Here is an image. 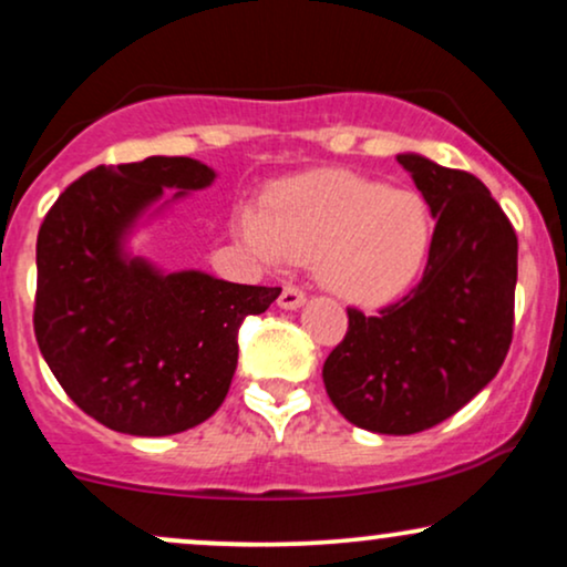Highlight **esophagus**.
<instances>
[{
  "instance_id": "1",
  "label": "esophagus",
  "mask_w": 567,
  "mask_h": 567,
  "mask_svg": "<svg viewBox=\"0 0 567 567\" xmlns=\"http://www.w3.org/2000/svg\"><path fill=\"white\" fill-rule=\"evenodd\" d=\"M277 303H279V309L296 311V309H301V306L306 303V292L301 288H296V285H285L282 292H279Z\"/></svg>"
}]
</instances>
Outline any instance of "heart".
Returning <instances> with one entry per match:
<instances>
[{"label":"heart","instance_id":"b5f03b06","mask_svg":"<svg viewBox=\"0 0 567 567\" xmlns=\"http://www.w3.org/2000/svg\"><path fill=\"white\" fill-rule=\"evenodd\" d=\"M235 229L266 264L317 261L327 288L359 306L404 296L433 245V221L420 195L338 168L279 184L269 208L245 203Z\"/></svg>","mask_w":567,"mask_h":567}]
</instances>
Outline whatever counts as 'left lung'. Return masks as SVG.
I'll use <instances>...</instances> for the list:
<instances>
[{
  "label": "left lung",
  "mask_w": 567,
  "mask_h": 567,
  "mask_svg": "<svg viewBox=\"0 0 567 567\" xmlns=\"http://www.w3.org/2000/svg\"><path fill=\"white\" fill-rule=\"evenodd\" d=\"M395 161L435 218L425 275L378 317L349 309L322 378L357 427L412 435L460 412L499 372L513 343L517 235L478 176L414 153Z\"/></svg>",
  "instance_id": "obj_1"
}]
</instances>
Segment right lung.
<instances>
[{
  "instance_id": "add662e5",
  "label": "right lung",
  "mask_w": 567,
  "mask_h": 567,
  "mask_svg": "<svg viewBox=\"0 0 567 567\" xmlns=\"http://www.w3.org/2000/svg\"><path fill=\"white\" fill-rule=\"evenodd\" d=\"M214 168L153 155L97 166L54 200L37 240L33 332L73 404L128 435H174L227 399L237 330L282 288L235 285L206 271L163 275L126 254L136 218L163 189L208 187Z\"/></svg>"
}]
</instances>
